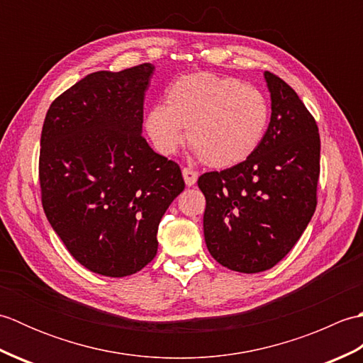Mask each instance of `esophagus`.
<instances>
[{
  "label": "esophagus",
  "instance_id": "1",
  "mask_svg": "<svg viewBox=\"0 0 363 363\" xmlns=\"http://www.w3.org/2000/svg\"><path fill=\"white\" fill-rule=\"evenodd\" d=\"M182 176H184V181H186L189 187L195 186L196 181H198V172H195V169H191V168H182Z\"/></svg>",
  "mask_w": 363,
  "mask_h": 363
}]
</instances>
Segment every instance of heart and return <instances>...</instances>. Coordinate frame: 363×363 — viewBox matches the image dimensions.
<instances>
[{
    "instance_id": "heart-1",
    "label": "heart",
    "mask_w": 363,
    "mask_h": 363,
    "mask_svg": "<svg viewBox=\"0 0 363 363\" xmlns=\"http://www.w3.org/2000/svg\"><path fill=\"white\" fill-rule=\"evenodd\" d=\"M269 121L265 95L240 79L213 73L177 78L165 91V104L146 112L145 130L164 156L174 154L187 138L204 164L230 168L259 148Z\"/></svg>"
}]
</instances>
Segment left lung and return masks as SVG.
Instances as JSON below:
<instances>
[{"instance_id": "left-lung-1", "label": "left lung", "mask_w": 363, "mask_h": 363, "mask_svg": "<svg viewBox=\"0 0 363 363\" xmlns=\"http://www.w3.org/2000/svg\"><path fill=\"white\" fill-rule=\"evenodd\" d=\"M264 76L272 118L259 148L242 164L198 179L207 250L240 273L265 272L287 256L317 207V121L287 82Z\"/></svg>"}]
</instances>
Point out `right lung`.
Segmentation results:
<instances>
[{"label": "right lung", "instance_id": "obj_1", "mask_svg": "<svg viewBox=\"0 0 363 363\" xmlns=\"http://www.w3.org/2000/svg\"><path fill=\"white\" fill-rule=\"evenodd\" d=\"M154 65L95 72L51 103L40 137L42 206L72 256L109 277L157 252V229L186 187L179 165L142 135Z\"/></svg>", "mask_w": 363, "mask_h": 363}]
</instances>
